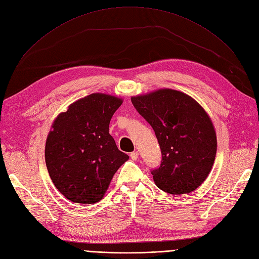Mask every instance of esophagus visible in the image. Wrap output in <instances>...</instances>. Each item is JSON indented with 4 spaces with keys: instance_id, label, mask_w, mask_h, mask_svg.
<instances>
[{
    "instance_id": "obj_1",
    "label": "esophagus",
    "mask_w": 259,
    "mask_h": 259,
    "mask_svg": "<svg viewBox=\"0 0 259 259\" xmlns=\"http://www.w3.org/2000/svg\"><path fill=\"white\" fill-rule=\"evenodd\" d=\"M130 157H131V159H132L133 161L138 160V159H139V151H133V152H131Z\"/></svg>"
}]
</instances>
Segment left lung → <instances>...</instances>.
<instances>
[{"instance_id":"8db88e82","label":"left lung","mask_w":259,"mask_h":259,"mask_svg":"<svg viewBox=\"0 0 259 259\" xmlns=\"http://www.w3.org/2000/svg\"><path fill=\"white\" fill-rule=\"evenodd\" d=\"M154 130L162 163L152 170L155 185L171 195L194 192L208 177L217 152V137L206 111L181 91L159 89L131 97Z\"/></svg>"}]
</instances>
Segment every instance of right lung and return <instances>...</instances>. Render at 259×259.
Listing matches in <instances>:
<instances>
[{"label":"right lung","instance_id":"obj_1","mask_svg":"<svg viewBox=\"0 0 259 259\" xmlns=\"http://www.w3.org/2000/svg\"><path fill=\"white\" fill-rule=\"evenodd\" d=\"M122 98L93 93L76 100L55 118L46 143L49 175L74 203L100 201L129 156L118 150L109 123Z\"/></svg>","mask_w":259,"mask_h":259}]
</instances>
